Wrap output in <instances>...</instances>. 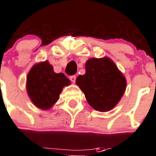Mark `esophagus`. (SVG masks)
<instances>
[{
  "mask_svg": "<svg viewBox=\"0 0 156 156\" xmlns=\"http://www.w3.org/2000/svg\"><path fill=\"white\" fill-rule=\"evenodd\" d=\"M70 80H71V81L75 83V82H76V76H71Z\"/></svg>",
  "mask_w": 156,
  "mask_h": 156,
  "instance_id": "obj_1",
  "label": "esophagus"
}]
</instances>
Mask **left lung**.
<instances>
[{"label": "left lung", "instance_id": "1", "mask_svg": "<svg viewBox=\"0 0 156 156\" xmlns=\"http://www.w3.org/2000/svg\"><path fill=\"white\" fill-rule=\"evenodd\" d=\"M76 84L90 106L100 112L114 108L126 88V78L108 57L89 58L85 63V74L77 77Z\"/></svg>", "mask_w": 156, "mask_h": 156}]
</instances>
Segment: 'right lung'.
I'll return each instance as SVG.
<instances>
[{
	"label": "right lung",
	"mask_w": 156,
	"mask_h": 156,
	"mask_svg": "<svg viewBox=\"0 0 156 156\" xmlns=\"http://www.w3.org/2000/svg\"><path fill=\"white\" fill-rule=\"evenodd\" d=\"M71 84L63 73H55L48 61L34 65L27 78V90L31 101L41 109H51L58 100L64 86Z\"/></svg>",
	"instance_id": "add662e5"
}]
</instances>
